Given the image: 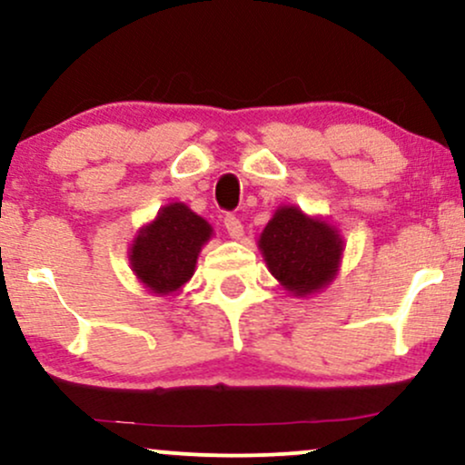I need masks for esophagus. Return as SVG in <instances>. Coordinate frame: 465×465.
<instances>
[{
  "label": "esophagus",
  "instance_id": "esophagus-1",
  "mask_svg": "<svg viewBox=\"0 0 465 465\" xmlns=\"http://www.w3.org/2000/svg\"><path fill=\"white\" fill-rule=\"evenodd\" d=\"M223 223H225V229H227L229 236H232V238L242 236V223H240L238 216L225 214V218H223Z\"/></svg>",
  "mask_w": 465,
  "mask_h": 465
}]
</instances>
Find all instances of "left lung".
Returning <instances> with one entry per match:
<instances>
[{
    "label": "left lung",
    "mask_w": 465,
    "mask_h": 465,
    "mask_svg": "<svg viewBox=\"0 0 465 465\" xmlns=\"http://www.w3.org/2000/svg\"><path fill=\"white\" fill-rule=\"evenodd\" d=\"M271 273L295 295H308L332 282L343 240L328 223L303 216L297 207H282L260 236Z\"/></svg>",
    "instance_id": "left-lung-1"
}]
</instances>
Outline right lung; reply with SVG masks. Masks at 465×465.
<instances>
[{"mask_svg": "<svg viewBox=\"0 0 465 465\" xmlns=\"http://www.w3.org/2000/svg\"><path fill=\"white\" fill-rule=\"evenodd\" d=\"M210 236L212 227L201 216L183 203H173L137 236L131 249L133 271L151 291L168 295L194 273L196 255Z\"/></svg>", "mask_w": 465, "mask_h": 465, "instance_id": "right-lung-1", "label": "right lung"}]
</instances>
